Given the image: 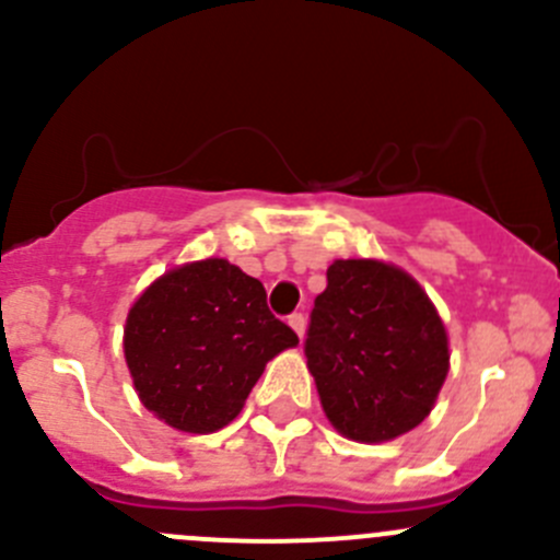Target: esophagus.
Here are the masks:
<instances>
[{
  "instance_id": "1",
  "label": "esophagus",
  "mask_w": 560,
  "mask_h": 560,
  "mask_svg": "<svg viewBox=\"0 0 560 560\" xmlns=\"http://www.w3.org/2000/svg\"><path fill=\"white\" fill-rule=\"evenodd\" d=\"M287 322H290V327H292V330H295L298 336L303 338V332H306V316L295 312V314H290V319H287Z\"/></svg>"
}]
</instances>
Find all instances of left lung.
<instances>
[{"mask_svg": "<svg viewBox=\"0 0 560 560\" xmlns=\"http://www.w3.org/2000/svg\"><path fill=\"white\" fill-rule=\"evenodd\" d=\"M306 360L338 433L376 444L431 415L450 371L444 322L406 270L336 259L316 295Z\"/></svg>", "mask_w": 560, "mask_h": 560, "instance_id": "left-lung-1", "label": "left lung"}]
</instances>
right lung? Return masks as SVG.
<instances>
[{
	"mask_svg": "<svg viewBox=\"0 0 560 560\" xmlns=\"http://www.w3.org/2000/svg\"><path fill=\"white\" fill-rule=\"evenodd\" d=\"M257 279L228 259H200L156 279L129 308L124 358L149 411L175 431L233 422L265 363L295 347Z\"/></svg>",
	"mask_w": 560,
	"mask_h": 560,
	"instance_id": "add662e5",
	"label": "right lung"
}]
</instances>
